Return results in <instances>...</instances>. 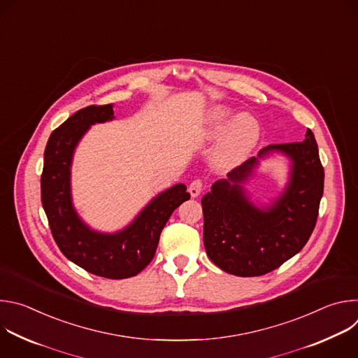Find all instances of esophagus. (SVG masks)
<instances>
[{
  "label": "esophagus",
  "mask_w": 358,
  "mask_h": 358,
  "mask_svg": "<svg viewBox=\"0 0 358 358\" xmlns=\"http://www.w3.org/2000/svg\"><path fill=\"white\" fill-rule=\"evenodd\" d=\"M202 188H203V182H202V180H198V178H196V180H194V181L189 184L188 191H189L191 196H192V198H195V196H198V195L201 194Z\"/></svg>",
  "instance_id": "esophagus-1"
}]
</instances>
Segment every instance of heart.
Here are the masks:
<instances>
[{"label": "heart", "instance_id": "obj_1", "mask_svg": "<svg viewBox=\"0 0 358 358\" xmlns=\"http://www.w3.org/2000/svg\"><path fill=\"white\" fill-rule=\"evenodd\" d=\"M232 116V110L225 106H217L213 109L210 115V124L207 129V134L210 137H215ZM228 123V122H227ZM229 124V123H228ZM224 129L220 138L218 147L215 150V163L220 167L228 169L239 164L245 160V157L257 145L261 129L250 115H238L234 117Z\"/></svg>", "mask_w": 358, "mask_h": 358}]
</instances>
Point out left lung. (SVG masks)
Listing matches in <instances>:
<instances>
[{"instance_id": "left-lung-1", "label": "left lung", "mask_w": 358, "mask_h": 358, "mask_svg": "<svg viewBox=\"0 0 358 358\" xmlns=\"http://www.w3.org/2000/svg\"><path fill=\"white\" fill-rule=\"evenodd\" d=\"M280 151L292 162L290 181L272 206L258 208L242 188L258 164L249 159L202 196L203 245L208 258L236 276H261L303 249L317 221L324 170L310 129L303 141L272 144L258 157Z\"/></svg>"}]
</instances>
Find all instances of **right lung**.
I'll return each instance as SVG.
<instances>
[{
    "mask_svg": "<svg viewBox=\"0 0 358 358\" xmlns=\"http://www.w3.org/2000/svg\"><path fill=\"white\" fill-rule=\"evenodd\" d=\"M113 106H87L78 110L50 134L43 152L41 201L50 232L65 257L82 269L108 279L140 273L155 258L160 234L181 203L189 199L187 187L166 189L123 231H92L76 214L71 196V164L76 144L94 123L112 120Z\"/></svg>",
    "mask_w": 358,
    "mask_h": 358,
    "instance_id": "add662e5",
    "label": "right lung"
}]
</instances>
